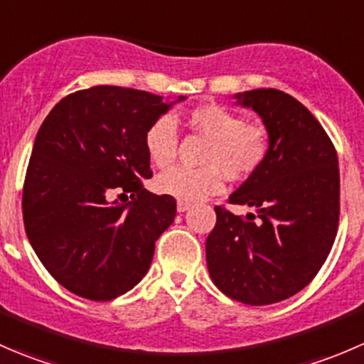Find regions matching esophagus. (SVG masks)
<instances>
[{
	"mask_svg": "<svg viewBox=\"0 0 364 364\" xmlns=\"http://www.w3.org/2000/svg\"><path fill=\"white\" fill-rule=\"evenodd\" d=\"M190 209V204L188 203H183V200H178V211L179 213H185Z\"/></svg>",
	"mask_w": 364,
	"mask_h": 364,
	"instance_id": "1",
	"label": "esophagus"
}]
</instances>
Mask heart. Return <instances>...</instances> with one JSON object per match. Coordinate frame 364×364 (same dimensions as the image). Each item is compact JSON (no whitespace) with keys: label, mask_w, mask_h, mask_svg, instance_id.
<instances>
[{"label":"heart","mask_w":364,"mask_h":364,"mask_svg":"<svg viewBox=\"0 0 364 364\" xmlns=\"http://www.w3.org/2000/svg\"><path fill=\"white\" fill-rule=\"evenodd\" d=\"M186 123L208 139L200 155L203 167H172L156 178L160 193L183 203H199L223 190V174L245 181L266 164L269 134L262 124L245 123L243 116L218 104H205L186 114ZM179 135L174 119L160 116L144 134V148L155 167L167 168L178 155Z\"/></svg>","instance_id":"obj_1"}]
</instances>
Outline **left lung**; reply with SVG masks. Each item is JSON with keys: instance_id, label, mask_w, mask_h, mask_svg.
<instances>
[{"instance_id": "obj_1", "label": "left lung", "mask_w": 364, "mask_h": 364, "mask_svg": "<svg viewBox=\"0 0 364 364\" xmlns=\"http://www.w3.org/2000/svg\"><path fill=\"white\" fill-rule=\"evenodd\" d=\"M236 98L262 117L271 151L229 197L257 215L216 205L205 262L223 294L264 306L306 287L331 252L340 220L338 156L322 124L291 95L269 87Z\"/></svg>"}]
</instances>
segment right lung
I'll return each instance as SVG.
<instances>
[{"mask_svg": "<svg viewBox=\"0 0 364 364\" xmlns=\"http://www.w3.org/2000/svg\"><path fill=\"white\" fill-rule=\"evenodd\" d=\"M168 107L148 91L93 86L60 100L36 134L23 188L26 234L75 296L111 301L134 289L174 222V197L142 185L153 176L144 134ZM127 193L132 200L119 203Z\"/></svg>", "mask_w": 364, "mask_h": 364, "instance_id": "obj_1", "label": "right lung"}]
</instances>
